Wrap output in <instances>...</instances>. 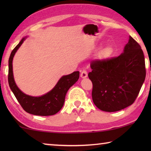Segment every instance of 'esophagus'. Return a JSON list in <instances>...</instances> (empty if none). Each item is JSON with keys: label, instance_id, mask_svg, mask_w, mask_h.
<instances>
[{"label": "esophagus", "instance_id": "1", "mask_svg": "<svg viewBox=\"0 0 151 151\" xmlns=\"http://www.w3.org/2000/svg\"><path fill=\"white\" fill-rule=\"evenodd\" d=\"M87 76H88V73L86 70H84L82 71L81 74V77L82 78H85L87 77Z\"/></svg>", "mask_w": 151, "mask_h": 151}]
</instances>
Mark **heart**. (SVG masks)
Instances as JSON below:
<instances>
[{
	"mask_svg": "<svg viewBox=\"0 0 151 151\" xmlns=\"http://www.w3.org/2000/svg\"><path fill=\"white\" fill-rule=\"evenodd\" d=\"M111 52H112L111 48V47H106L105 48H104V49L102 50L101 56L104 58L108 57L110 55H111Z\"/></svg>",
	"mask_w": 151,
	"mask_h": 151,
	"instance_id": "obj_1",
	"label": "heart"
}]
</instances>
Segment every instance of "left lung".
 <instances>
[{
  "instance_id": "obj_1",
  "label": "left lung",
  "mask_w": 151,
  "mask_h": 151,
  "mask_svg": "<svg viewBox=\"0 0 151 151\" xmlns=\"http://www.w3.org/2000/svg\"><path fill=\"white\" fill-rule=\"evenodd\" d=\"M88 77L93 83L92 98L97 108L116 112L134 103L146 76L141 47L130 37L119 57L93 60Z\"/></svg>"
}]
</instances>
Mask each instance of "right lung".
<instances>
[{"label":"right lung","instance_id":"1","mask_svg":"<svg viewBox=\"0 0 151 151\" xmlns=\"http://www.w3.org/2000/svg\"><path fill=\"white\" fill-rule=\"evenodd\" d=\"M28 37L22 38L20 42L12 51L9 60V85L17 101L25 111L34 115L50 116L55 114L63 106L66 94L68 89L77 82L79 71H75L61 77L52 90L43 95L32 96L20 90L15 83L12 60L17 51Z\"/></svg>","mask_w":151,"mask_h":151}]
</instances>
